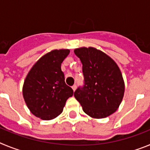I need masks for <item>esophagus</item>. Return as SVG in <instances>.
<instances>
[{"instance_id": "obj_1", "label": "esophagus", "mask_w": 150, "mask_h": 150, "mask_svg": "<svg viewBox=\"0 0 150 150\" xmlns=\"http://www.w3.org/2000/svg\"><path fill=\"white\" fill-rule=\"evenodd\" d=\"M72 88L73 90H74V91H75V90L76 89V85H74V86H72Z\"/></svg>"}]
</instances>
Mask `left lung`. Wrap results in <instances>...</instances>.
I'll use <instances>...</instances> for the list:
<instances>
[{
	"label": "left lung",
	"instance_id": "1",
	"mask_svg": "<svg viewBox=\"0 0 150 150\" xmlns=\"http://www.w3.org/2000/svg\"><path fill=\"white\" fill-rule=\"evenodd\" d=\"M83 64L84 86L74 92L75 98L87 115L102 119L116 112L125 91L122 75L116 62L94 47L75 49Z\"/></svg>",
	"mask_w": 150,
	"mask_h": 150
}]
</instances>
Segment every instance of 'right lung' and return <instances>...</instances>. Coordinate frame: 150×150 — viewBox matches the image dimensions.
I'll return each mask as SVG.
<instances>
[{
  "instance_id": "1",
  "label": "right lung",
  "mask_w": 150,
  "mask_h": 150,
  "mask_svg": "<svg viewBox=\"0 0 150 150\" xmlns=\"http://www.w3.org/2000/svg\"><path fill=\"white\" fill-rule=\"evenodd\" d=\"M69 50H55L42 56L34 64L24 82L22 94L31 113L43 120L61 114L74 91L64 82L61 65Z\"/></svg>"
}]
</instances>
